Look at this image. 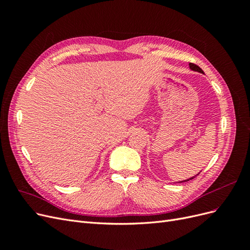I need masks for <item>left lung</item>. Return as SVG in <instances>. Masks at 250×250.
<instances>
[{
	"label": "left lung",
	"instance_id": "1",
	"mask_svg": "<svg viewBox=\"0 0 250 250\" xmlns=\"http://www.w3.org/2000/svg\"><path fill=\"white\" fill-rule=\"evenodd\" d=\"M190 67H191V70H193V71H197V72H199V73H203V71L200 69V67L198 66V65H196V64H194V63H190ZM194 177H192V178H190V179H193ZM190 179H187V180H185V181H188V180H190Z\"/></svg>",
	"mask_w": 250,
	"mask_h": 250
}]
</instances>
